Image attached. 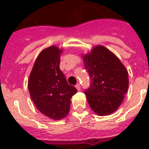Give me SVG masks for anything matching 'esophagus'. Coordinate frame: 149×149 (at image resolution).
<instances>
[{
    "label": "esophagus",
    "mask_w": 149,
    "mask_h": 149,
    "mask_svg": "<svg viewBox=\"0 0 149 149\" xmlns=\"http://www.w3.org/2000/svg\"><path fill=\"white\" fill-rule=\"evenodd\" d=\"M76 88L77 89V91H80V85H79V84H77V85H76Z\"/></svg>",
    "instance_id": "1"
}]
</instances>
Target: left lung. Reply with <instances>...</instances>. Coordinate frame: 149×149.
<instances>
[{
	"label": "left lung",
	"mask_w": 149,
	"mask_h": 149,
	"mask_svg": "<svg viewBox=\"0 0 149 149\" xmlns=\"http://www.w3.org/2000/svg\"><path fill=\"white\" fill-rule=\"evenodd\" d=\"M91 85L85 95L91 109L100 116L111 114L122 103L128 90V72L117 56L97 45L83 56Z\"/></svg>",
	"instance_id": "obj_1"
}]
</instances>
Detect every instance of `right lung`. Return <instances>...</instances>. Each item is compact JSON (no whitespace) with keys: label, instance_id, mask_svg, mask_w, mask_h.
<instances>
[{"label":"right lung","instance_id":"right-lung-1","mask_svg":"<svg viewBox=\"0 0 149 149\" xmlns=\"http://www.w3.org/2000/svg\"><path fill=\"white\" fill-rule=\"evenodd\" d=\"M63 49L55 45L41 52L30 76L29 91L37 109L53 120H60L70 112V99L77 92L67 83L59 69Z\"/></svg>","mask_w":149,"mask_h":149}]
</instances>
